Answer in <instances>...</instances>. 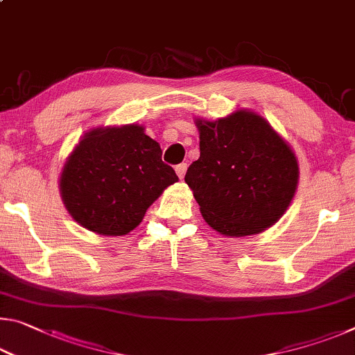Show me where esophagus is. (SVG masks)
Masks as SVG:
<instances>
[{"mask_svg": "<svg viewBox=\"0 0 355 355\" xmlns=\"http://www.w3.org/2000/svg\"><path fill=\"white\" fill-rule=\"evenodd\" d=\"M186 169H188V166H186V163H182V164H178V166L175 167V172H177V175H178L180 180H182V178L184 177Z\"/></svg>", "mask_w": 355, "mask_h": 355, "instance_id": "1", "label": "esophagus"}]
</instances>
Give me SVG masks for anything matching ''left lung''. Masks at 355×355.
Returning a JSON list of instances; mask_svg holds the SVG:
<instances>
[{
    "label": "left lung",
    "instance_id": "8db88e82",
    "mask_svg": "<svg viewBox=\"0 0 355 355\" xmlns=\"http://www.w3.org/2000/svg\"><path fill=\"white\" fill-rule=\"evenodd\" d=\"M200 156L186 172L208 225L224 236H249L274 225L296 194V155L266 119L236 110L196 119Z\"/></svg>",
    "mask_w": 355,
    "mask_h": 355
}]
</instances>
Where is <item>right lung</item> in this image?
I'll return each mask as SVG.
<instances>
[{
	"instance_id": "add662e5",
	"label": "right lung",
	"mask_w": 355,
	"mask_h": 355,
	"mask_svg": "<svg viewBox=\"0 0 355 355\" xmlns=\"http://www.w3.org/2000/svg\"><path fill=\"white\" fill-rule=\"evenodd\" d=\"M144 130L136 123L92 128L65 159L59 192L69 214L89 232L127 235L167 186L178 182L161 159L159 144Z\"/></svg>"
}]
</instances>
